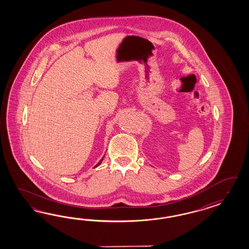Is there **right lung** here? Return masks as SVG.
<instances>
[{
    "label": "right lung",
    "mask_w": 249,
    "mask_h": 249,
    "mask_svg": "<svg viewBox=\"0 0 249 249\" xmlns=\"http://www.w3.org/2000/svg\"><path fill=\"white\" fill-rule=\"evenodd\" d=\"M102 160H103V158L101 159V160H99V162H98V164H97V165L95 166V167H97V166L99 165V164H100V163H101V161H102Z\"/></svg>",
    "instance_id": "1"
}]
</instances>
